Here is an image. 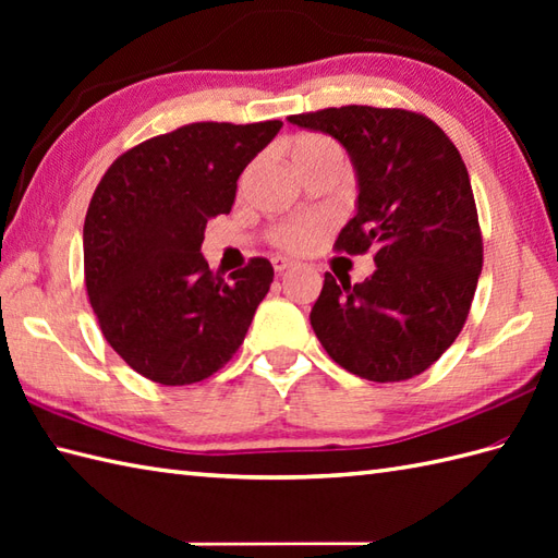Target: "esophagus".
<instances>
[{"instance_id":"obj_1","label":"esophagus","mask_w":558,"mask_h":558,"mask_svg":"<svg viewBox=\"0 0 558 558\" xmlns=\"http://www.w3.org/2000/svg\"><path fill=\"white\" fill-rule=\"evenodd\" d=\"M294 264H292V260H288V258H282V256H276V258H272V268H276V272H278V276H282V272H286V270H290Z\"/></svg>"}]
</instances>
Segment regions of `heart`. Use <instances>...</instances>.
Returning <instances> with one entry per match:
<instances>
[{"instance_id":"b5f03b06","label":"heart","mask_w":558,"mask_h":558,"mask_svg":"<svg viewBox=\"0 0 558 558\" xmlns=\"http://www.w3.org/2000/svg\"><path fill=\"white\" fill-rule=\"evenodd\" d=\"M292 158L298 162L300 170L316 168V165H342L345 156L342 148L333 138L326 134H298L292 138ZM252 172V170H248ZM248 172L244 174V182L248 180ZM328 230V220L322 216H306L294 218L276 225L270 230V242L282 252L290 254H304L322 242V236Z\"/></svg>"}]
</instances>
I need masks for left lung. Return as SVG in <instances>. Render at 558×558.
<instances>
[{"instance_id": "8db88e82", "label": "left lung", "mask_w": 558, "mask_h": 558, "mask_svg": "<svg viewBox=\"0 0 558 558\" xmlns=\"http://www.w3.org/2000/svg\"><path fill=\"white\" fill-rule=\"evenodd\" d=\"M338 138L360 180L357 216L336 252H374L360 286L326 272L310 314L328 357L366 381H405L453 345L482 272V230L468 168L429 117L345 105L288 117Z\"/></svg>"}]
</instances>
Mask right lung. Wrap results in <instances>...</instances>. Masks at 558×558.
<instances>
[{"instance_id":"obj_1","label":"right lung","mask_w":558,"mask_h":558,"mask_svg":"<svg viewBox=\"0 0 558 558\" xmlns=\"http://www.w3.org/2000/svg\"><path fill=\"white\" fill-rule=\"evenodd\" d=\"M280 126L184 124L124 150L93 192L83 222L88 300L110 348L150 381H204L244 342L270 290V260L254 256L225 280L201 244Z\"/></svg>"}]
</instances>
